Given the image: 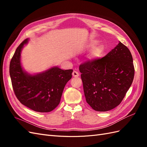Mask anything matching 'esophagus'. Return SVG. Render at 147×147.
Segmentation results:
<instances>
[{
    "mask_svg": "<svg viewBox=\"0 0 147 147\" xmlns=\"http://www.w3.org/2000/svg\"><path fill=\"white\" fill-rule=\"evenodd\" d=\"M72 75H73V77H79V75H80V74H78V72H77V71H74L73 72V73H72Z\"/></svg>",
    "mask_w": 147,
    "mask_h": 147,
    "instance_id": "esophagus-1",
    "label": "esophagus"
}]
</instances>
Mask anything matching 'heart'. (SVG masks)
<instances>
[{"label": "heart", "mask_w": 147, "mask_h": 147, "mask_svg": "<svg viewBox=\"0 0 147 147\" xmlns=\"http://www.w3.org/2000/svg\"><path fill=\"white\" fill-rule=\"evenodd\" d=\"M98 43L97 40H91L85 46L86 49L91 48L88 55V58L90 60L94 61L98 59L104 54L105 51V45L102 43Z\"/></svg>", "instance_id": "obj_1"}]
</instances>
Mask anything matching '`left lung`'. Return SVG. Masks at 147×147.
<instances>
[{"label":"left lung","instance_id":"1","mask_svg":"<svg viewBox=\"0 0 147 147\" xmlns=\"http://www.w3.org/2000/svg\"><path fill=\"white\" fill-rule=\"evenodd\" d=\"M79 70L87 103L98 112L121 103L134 76L131 53L120 42L103 58L88 61Z\"/></svg>","mask_w":147,"mask_h":147}]
</instances>
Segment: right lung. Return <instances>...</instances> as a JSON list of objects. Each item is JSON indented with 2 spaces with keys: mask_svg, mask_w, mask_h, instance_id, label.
I'll return each instance as SVG.
<instances>
[{
  "mask_svg": "<svg viewBox=\"0 0 147 147\" xmlns=\"http://www.w3.org/2000/svg\"><path fill=\"white\" fill-rule=\"evenodd\" d=\"M26 38L16 48L10 64L13 91L22 104L38 112H49L59 105L66 83L72 78L73 70H62L53 66L40 73L26 71L21 53L28 43Z\"/></svg>",
  "mask_w": 147,
  "mask_h": 147,
  "instance_id": "add662e5",
  "label": "right lung"
}]
</instances>
